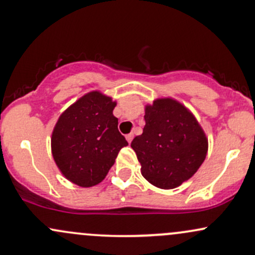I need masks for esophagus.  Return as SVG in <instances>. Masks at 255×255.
I'll return each mask as SVG.
<instances>
[{
    "label": "esophagus",
    "mask_w": 255,
    "mask_h": 255,
    "mask_svg": "<svg viewBox=\"0 0 255 255\" xmlns=\"http://www.w3.org/2000/svg\"><path fill=\"white\" fill-rule=\"evenodd\" d=\"M126 140L128 141V144H130L131 140H133V134H127V135H126Z\"/></svg>",
    "instance_id": "34e87169"
}]
</instances>
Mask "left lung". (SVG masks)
<instances>
[{
    "label": "left lung",
    "mask_w": 255,
    "mask_h": 255,
    "mask_svg": "<svg viewBox=\"0 0 255 255\" xmlns=\"http://www.w3.org/2000/svg\"><path fill=\"white\" fill-rule=\"evenodd\" d=\"M145 127L131 141L141 175L160 189L188 181L206 158V133L186 105L171 97L145 105Z\"/></svg>",
    "instance_id": "obj_1"
}]
</instances>
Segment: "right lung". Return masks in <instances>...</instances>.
I'll return each instance as SVG.
<instances>
[{"label":"right lung","instance_id":"add662e5","mask_svg":"<svg viewBox=\"0 0 255 255\" xmlns=\"http://www.w3.org/2000/svg\"><path fill=\"white\" fill-rule=\"evenodd\" d=\"M113 97L102 91L85 93L58 118L51 134V153L61 174L78 186L104 180L120 150L128 145L118 129Z\"/></svg>","mask_w":255,"mask_h":255}]
</instances>
